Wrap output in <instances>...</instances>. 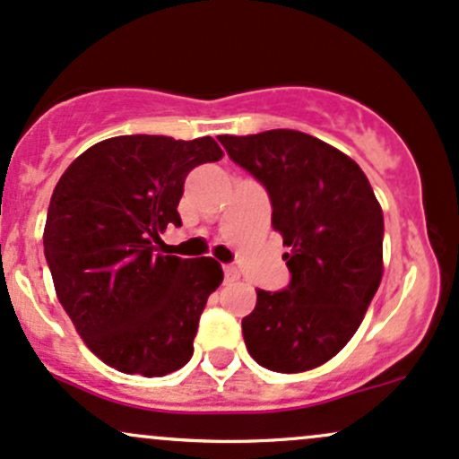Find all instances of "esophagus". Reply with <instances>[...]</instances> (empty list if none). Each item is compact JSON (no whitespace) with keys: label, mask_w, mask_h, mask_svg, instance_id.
<instances>
[{"label":"esophagus","mask_w":459,"mask_h":459,"mask_svg":"<svg viewBox=\"0 0 459 459\" xmlns=\"http://www.w3.org/2000/svg\"><path fill=\"white\" fill-rule=\"evenodd\" d=\"M223 273H225V281H228V284H234V281L240 280V273L236 266H231V264L223 266Z\"/></svg>","instance_id":"1"}]
</instances>
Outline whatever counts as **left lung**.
<instances>
[{
	"label": "left lung",
	"instance_id": "left-lung-1",
	"mask_svg": "<svg viewBox=\"0 0 459 459\" xmlns=\"http://www.w3.org/2000/svg\"><path fill=\"white\" fill-rule=\"evenodd\" d=\"M269 193L271 225L290 251V284L257 290L243 318L260 367L303 373L353 338L384 275V214L367 175L336 147L297 130L219 136Z\"/></svg>",
	"mask_w": 459,
	"mask_h": 459
}]
</instances>
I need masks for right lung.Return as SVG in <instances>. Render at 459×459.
Here are the masks:
<instances>
[{"label": "right lung", "instance_id": "add662e5", "mask_svg": "<svg viewBox=\"0 0 459 459\" xmlns=\"http://www.w3.org/2000/svg\"><path fill=\"white\" fill-rule=\"evenodd\" d=\"M214 138L115 136L77 156L51 195L43 245L56 295L108 367L162 377L193 358L199 316L223 281L214 257L164 255L160 231L195 167L216 162Z\"/></svg>", "mask_w": 459, "mask_h": 459}]
</instances>
